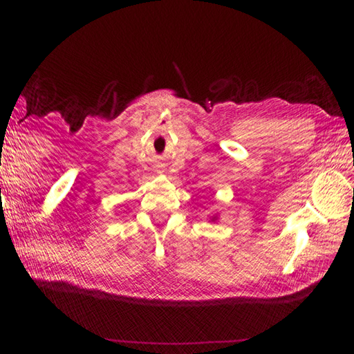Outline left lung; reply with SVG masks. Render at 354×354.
<instances>
[{
  "mask_svg": "<svg viewBox=\"0 0 354 354\" xmlns=\"http://www.w3.org/2000/svg\"><path fill=\"white\" fill-rule=\"evenodd\" d=\"M212 220H215V217H214V218H212Z\"/></svg>",
  "mask_w": 354,
  "mask_h": 354,
  "instance_id": "obj_1",
  "label": "left lung"
}]
</instances>
